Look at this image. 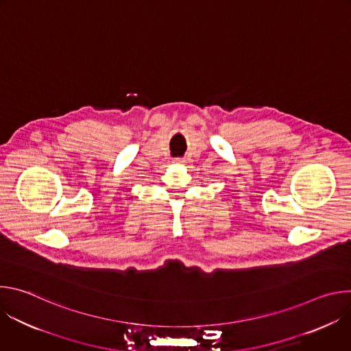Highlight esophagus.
<instances>
[{"label": "esophagus", "instance_id": "obj_1", "mask_svg": "<svg viewBox=\"0 0 351 351\" xmlns=\"http://www.w3.org/2000/svg\"><path fill=\"white\" fill-rule=\"evenodd\" d=\"M175 164H184V158H173Z\"/></svg>", "mask_w": 351, "mask_h": 351}]
</instances>
